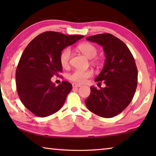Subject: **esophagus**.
Returning <instances> with one entry per match:
<instances>
[{
  "label": "esophagus",
  "mask_w": 156,
  "mask_h": 156,
  "mask_svg": "<svg viewBox=\"0 0 156 156\" xmlns=\"http://www.w3.org/2000/svg\"><path fill=\"white\" fill-rule=\"evenodd\" d=\"M72 87H81V84L73 83H72Z\"/></svg>",
  "instance_id": "obj_1"
}]
</instances>
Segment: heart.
Returning <instances> with one entry per match:
<instances>
[{"mask_svg":"<svg viewBox=\"0 0 156 156\" xmlns=\"http://www.w3.org/2000/svg\"><path fill=\"white\" fill-rule=\"evenodd\" d=\"M78 49L83 54L89 58H93L98 54V49L93 44L89 43H84L78 46ZM72 51L69 48H65L63 49L60 54L59 60L60 65L63 68H67L69 65ZM96 61V60H95ZM94 74L93 71L88 70H75L68 76V78L74 83L82 84L84 83L88 78L91 77Z\"/></svg>","mask_w":156,"mask_h":156,"instance_id":"b5f03b06","label":"heart"}]
</instances>
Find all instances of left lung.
<instances>
[{
	"mask_svg": "<svg viewBox=\"0 0 156 156\" xmlns=\"http://www.w3.org/2000/svg\"><path fill=\"white\" fill-rule=\"evenodd\" d=\"M87 40L102 46L106 60L95 82L106 84L97 89L91 87L85 100L87 107L95 114L112 118L130 104L138 84V69L130 50L123 42L111 34L89 36Z\"/></svg>",
	"mask_w": 156,
	"mask_h": 156,
	"instance_id": "left-lung-1",
	"label": "left lung"
}]
</instances>
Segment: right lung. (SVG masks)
<instances>
[{
    "label": "right lung",
    "instance_id": "right-lung-1",
    "mask_svg": "<svg viewBox=\"0 0 156 156\" xmlns=\"http://www.w3.org/2000/svg\"><path fill=\"white\" fill-rule=\"evenodd\" d=\"M83 37L45 31L26 47L17 66L16 84L22 103L35 115L47 117L59 111L65 103L72 84L62 81L56 86L51 79L62 72L59 57L63 49Z\"/></svg>",
    "mask_w": 156,
    "mask_h": 156
}]
</instances>
